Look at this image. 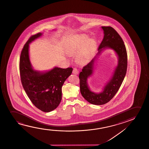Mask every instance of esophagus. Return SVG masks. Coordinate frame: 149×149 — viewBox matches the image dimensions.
Listing matches in <instances>:
<instances>
[{
  "label": "esophagus",
  "instance_id": "34e87169",
  "mask_svg": "<svg viewBox=\"0 0 149 149\" xmlns=\"http://www.w3.org/2000/svg\"><path fill=\"white\" fill-rule=\"evenodd\" d=\"M73 73L74 74H75V75L78 74L79 71H78V70L77 68H74L73 70Z\"/></svg>",
  "mask_w": 149,
  "mask_h": 149
}]
</instances>
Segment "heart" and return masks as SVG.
<instances>
[{"mask_svg": "<svg viewBox=\"0 0 149 149\" xmlns=\"http://www.w3.org/2000/svg\"><path fill=\"white\" fill-rule=\"evenodd\" d=\"M86 37H81L76 40L70 46L68 50V53L70 55H73L78 53L82 49L78 59L80 63L85 64L90 62L94 55L96 50V42L94 39L90 38L87 41Z\"/></svg>", "mask_w": 149, "mask_h": 149, "instance_id": "b5f03b06", "label": "heart"}]
</instances>
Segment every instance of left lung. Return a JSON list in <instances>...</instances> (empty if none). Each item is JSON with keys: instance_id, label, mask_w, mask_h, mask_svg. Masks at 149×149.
<instances>
[{"instance_id": "8db88e82", "label": "left lung", "mask_w": 149, "mask_h": 149, "mask_svg": "<svg viewBox=\"0 0 149 149\" xmlns=\"http://www.w3.org/2000/svg\"><path fill=\"white\" fill-rule=\"evenodd\" d=\"M104 37L98 48V52L91 62L84 66L80 73V90L85 99L90 103L97 105L106 104L112 99L120 88L124 80L127 68V54L124 43L116 31L110 26L101 27ZM114 50L118 58V65L112 77L104 86L102 92L96 93L90 90L87 79L93 73L94 63L104 49Z\"/></svg>"}]
</instances>
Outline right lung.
I'll use <instances>...</instances> for the list:
<instances>
[{
	"mask_svg": "<svg viewBox=\"0 0 149 149\" xmlns=\"http://www.w3.org/2000/svg\"><path fill=\"white\" fill-rule=\"evenodd\" d=\"M43 35H33L27 41L21 53L19 69L23 87L33 104L45 112L54 110L61 101V88L71 75L73 69L55 67L45 72L33 68L29 54V45Z\"/></svg>",
	"mask_w": 149,
	"mask_h": 149,
	"instance_id": "right-lung-1",
	"label": "right lung"
}]
</instances>
